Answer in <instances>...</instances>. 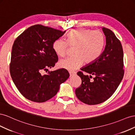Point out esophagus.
Returning <instances> with one entry per match:
<instances>
[{"mask_svg":"<svg viewBox=\"0 0 135 135\" xmlns=\"http://www.w3.org/2000/svg\"><path fill=\"white\" fill-rule=\"evenodd\" d=\"M76 74V72H70V77H72L74 75H75Z\"/></svg>","mask_w":135,"mask_h":135,"instance_id":"34e87169","label":"esophagus"}]
</instances>
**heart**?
<instances>
[{
	"label": "heart",
	"instance_id": "obj_1",
	"mask_svg": "<svg viewBox=\"0 0 135 135\" xmlns=\"http://www.w3.org/2000/svg\"><path fill=\"white\" fill-rule=\"evenodd\" d=\"M105 45V37L99 30L79 28L68 34L67 41L58 38L54 42L52 47L56 55L64 57L69 46L75 47V56L61 59L59 67L69 71H74L83 64H90L101 55Z\"/></svg>",
	"mask_w": 135,
	"mask_h": 135
}]
</instances>
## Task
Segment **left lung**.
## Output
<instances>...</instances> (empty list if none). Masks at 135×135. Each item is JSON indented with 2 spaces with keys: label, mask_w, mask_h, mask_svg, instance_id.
<instances>
[{
  "label": "left lung",
  "mask_w": 135,
  "mask_h": 135,
  "mask_svg": "<svg viewBox=\"0 0 135 135\" xmlns=\"http://www.w3.org/2000/svg\"><path fill=\"white\" fill-rule=\"evenodd\" d=\"M102 30L106 37L105 50L97 60L77 73L82 83L75 90L76 97L90 105L109 99L117 90L124 74L120 41L109 29L103 27Z\"/></svg>",
  "instance_id": "obj_1"
}]
</instances>
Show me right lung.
Instances as JSON below:
<instances>
[{
  "label": "right lung",
  "instance_id": "right-lung-1",
  "mask_svg": "<svg viewBox=\"0 0 135 135\" xmlns=\"http://www.w3.org/2000/svg\"><path fill=\"white\" fill-rule=\"evenodd\" d=\"M65 32L37 24L26 29L15 40L10 74L17 89L26 99L39 103L47 101L56 94L60 85L70 76L64 68L42 74L54 67L58 60L52 45Z\"/></svg>",
  "mask_w": 135,
  "mask_h": 135
}]
</instances>
